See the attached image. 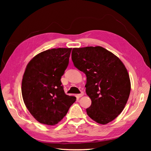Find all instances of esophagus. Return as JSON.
I'll list each match as a JSON object with an SVG mask.
<instances>
[{"label": "esophagus", "instance_id": "esophagus-1", "mask_svg": "<svg viewBox=\"0 0 151 151\" xmlns=\"http://www.w3.org/2000/svg\"><path fill=\"white\" fill-rule=\"evenodd\" d=\"M83 95H84V93L81 92V93L77 94V96H78V98H81L82 96H83Z\"/></svg>", "mask_w": 151, "mask_h": 151}]
</instances>
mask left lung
<instances>
[{"label": "left lung", "instance_id": "1", "mask_svg": "<svg viewBox=\"0 0 151 151\" xmlns=\"http://www.w3.org/2000/svg\"><path fill=\"white\" fill-rule=\"evenodd\" d=\"M74 66L86 76V92L91 99L88 115L100 124L113 121L124 109L131 89L129 73L123 62L101 47L74 48Z\"/></svg>", "mask_w": 151, "mask_h": 151}]
</instances>
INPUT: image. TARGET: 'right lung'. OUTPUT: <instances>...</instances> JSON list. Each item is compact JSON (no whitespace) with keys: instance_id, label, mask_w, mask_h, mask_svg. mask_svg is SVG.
<instances>
[{"instance_id":"obj_1","label":"right lung","mask_w":151,"mask_h":151,"mask_svg":"<svg viewBox=\"0 0 151 151\" xmlns=\"http://www.w3.org/2000/svg\"><path fill=\"white\" fill-rule=\"evenodd\" d=\"M71 50H47L36 55L26 66L22 80V98L32 116L43 124H57L76 100L65 94L60 81Z\"/></svg>"}]
</instances>
